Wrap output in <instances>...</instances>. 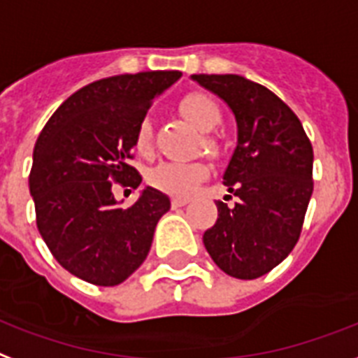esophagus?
Masks as SVG:
<instances>
[{
	"mask_svg": "<svg viewBox=\"0 0 358 358\" xmlns=\"http://www.w3.org/2000/svg\"><path fill=\"white\" fill-rule=\"evenodd\" d=\"M190 199L188 198H171V205L173 207H182V205H187Z\"/></svg>",
	"mask_w": 358,
	"mask_h": 358,
	"instance_id": "esophagus-1",
	"label": "esophagus"
}]
</instances>
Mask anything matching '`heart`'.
<instances>
[{
	"label": "heart",
	"mask_w": 358,
	"mask_h": 358,
	"mask_svg": "<svg viewBox=\"0 0 358 358\" xmlns=\"http://www.w3.org/2000/svg\"><path fill=\"white\" fill-rule=\"evenodd\" d=\"M179 110L196 129L203 132L217 129L222 119L217 102L203 93H190L185 96ZM134 148L141 157H148L153 151V127L149 119H143L136 130ZM209 166L203 162H162L151 170L149 182L162 192L190 196L209 177Z\"/></svg>",
	"instance_id": "b5f03b06"
}]
</instances>
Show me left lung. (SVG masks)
Here are the masks:
<instances>
[{
	"instance_id": "obj_1",
	"label": "left lung",
	"mask_w": 358,
	"mask_h": 358,
	"mask_svg": "<svg viewBox=\"0 0 358 358\" xmlns=\"http://www.w3.org/2000/svg\"><path fill=\"white\" fill-rule=\"evenodd\" d=\"M237 121V148L224 185L237 203L217 201L203 245L224 273L259 278L289 256L314 190V151L293 110L267 87L237 74H192Z\"/></svg>"
}]
</instances>
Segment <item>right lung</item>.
I'll return each mask as SVG.
<instances>
[{"label":"right lung","mask_w":358,"mask_h":358,"mask_svg":"<svg viewBox=\"0 0 358 358\" xmlns=\"http://www.w3.org/2000/svg\"><path fill=\"white\" fill-rule=\"evenodd\" d=\"M179 78V71H149L96 80L69 96L38 134L29 173L38 234L61 267L90 284L129 278L170 210V198L151 187L121 209L112 185L140 187L129 164L136 130L155 96Z\"/></svg>","instance_id":"obj_1"}]
</instances>
